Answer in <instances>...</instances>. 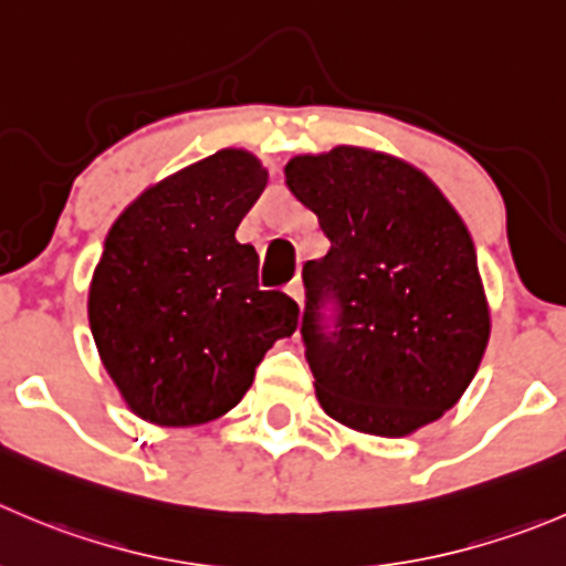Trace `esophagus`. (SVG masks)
Returning a JSON list of instances; mask_svg holds the SVG:
<instances>
[{
	"instance_id": "34e87169",
	"label": "esophagus",
	"mask_w": 566,
	"mask_h": 566,
	"mask_svg": "<svg viewBox=\"0 0 566 566\" xmlns=\"http://www.w3.org/2000/svg\"><path fill=\"white\" fill-rule=\"evenodd\" d=\"M284 293H287L290 298H293L295 304L301 306V301H304V284H301V279H293V282L287 284V290H284Z\"/></svg>"
}]
</instances>
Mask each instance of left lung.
<instances>
[{
  "label": "left lung",
  "instance_id": "1",
  "mask_svg": "<svg viewBox=\"0 0 566 566\" xmlns=\"http://www.w3.org/2000/svg\"><path fill=\"white\" fill-rule=\"evenodd\" d=\"M284 182L332 243L301 273V339L323 411L376 437L440 420L490 339L475 245L459 212L426 174L359 146L293 157Z\"/></svg>",
  "mask_w": 566,
  "mask_h": 566
}]
</instances>
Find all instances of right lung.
<instances>
[{
  "label": "right lung",
  "mask_w": 566,
  "mask_h": 566,
  "mask_svg": "<svg viewBox=\"0 0 566 566\" xmlns=\"http://www.w3.org/2000/svg\"><path fill=\"white\" fill-rule=\"evenodd\" d=\"M268 185L243 149L216 151L137 196L104 240L87 321L137 417L182 429L227 415L298 304L260 290L254 245L234 240Z\"/></svg>",
  "instance_id": "right-lung-1"
}]
</instances>
